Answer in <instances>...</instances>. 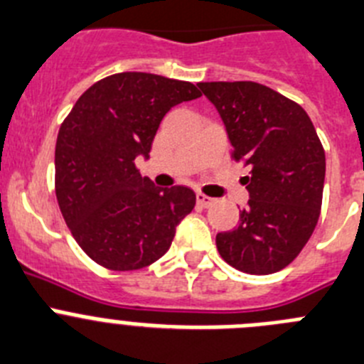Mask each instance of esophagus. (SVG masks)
<instances>
[{
  "label": "esophagus",
  "mask_w": 364,
  "mask_h": 364,
  "mask_svg": "<svg viewBox=\"0 0 364 364\" xmlns=\"http://www.w3.org/2000/svg\"><path fill=\"white\" fill-rule=\"evenodd\" d=\"M196 198H198V203L201 206H212L215 203L214 198H208V196L201 194V192H198V196H196Z\"/></svg>",
  "instance_id": "esophagus-1"
}]
</instances>
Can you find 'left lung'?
<instances>
[{"label": "left lung", "mask_w": 364, "mask_h": 364, "mask_svg": "<svg viewBox=\"0 0 364 364\" xmlns=\"http://www.w3.org/2000/svg\"><path fill=\"white\" fill-rule=\"evenodd\" d=\"M215 107L232 159L250 165L248 206L234 230L215 235L221 257L247 274H274L297 257L317 225L325 150L309 114L254 81L198 83Z\"/></svg>", "instance_id": "1"}]
</instances>
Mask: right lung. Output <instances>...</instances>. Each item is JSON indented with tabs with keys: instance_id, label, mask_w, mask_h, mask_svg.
I'll return each mask as SVG.
<instances>
[{
	"instance_id": "obj_1",
	"label": "right lung",
	"mask_w": 364,
	"mask_h": 364,
	"mask_svg": "<svg viewBox=\"0 0 364 364\" xmlns=\"http://www.w3.org/2000/svg\"><path fill=\"white\" fill-rule=\"evenodd\" d=\"M199 96L188 81L121 72L85 90L63 121L55 196L77 245L101 267L125 272L158 261L194 208V190L158 188L136 159H149L165 114Z\"/></svg>"
}]
</instances>
